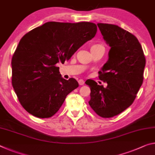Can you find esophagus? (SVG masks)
Wrapping results in <instances>:
<instances>
[{"mask_svg": "<svg viewBox=\"0 0 155 155\" xmlns=\"http://www.w3.org/2000/svg\"><path fill=\"white\" fill-rule=\"evenodd\" d=\"M78 84H79L80 85H83L85 84L84 80H83V79H79L78 81Z\"/></svg>", "mask_w": 155, "mask_h": 155, "instance_id": "1", "label": "esophagus"}]
</instances>
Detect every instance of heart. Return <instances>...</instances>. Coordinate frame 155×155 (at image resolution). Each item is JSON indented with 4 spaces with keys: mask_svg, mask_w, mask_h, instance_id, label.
<instances>
[{
    "mask_svg": "<svg viewBox=\"0 0 155 155\" xmlns=\"http://www.w3.org/2000/svg\"><path fill=\"white\" fill-rule=\"evenodd\" d=\"M101 45H99V44H96V45H93L92 46V47H97V46H100Z\"/></svg>",
    "mask_w": 155,
    "mask_h": 155,
    "instance_id": "heart-1",
    "label": "heart"
}]
</instances>
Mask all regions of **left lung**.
Returning <instances> with one entry per match:
<instances>
[{"mask_svg":"<svg viewBox=\"0 0 155 155\" xmlns=\"http://www.w3.org/2000/svg\"><path fill=\"white\" fill-rule=\"evenodd\" d=\"M104 40L110 46L108 61L99 78L106 87L93 80L86 81L90 87L89 105L96 114L111 118L132 104L143 81L146 65L143 49L133 34L112 24L98 23Z\"/></svg>","mask_w":155,"mask_h":155,"instance_id":"obj_1","label":"left lung"}]
</instances>
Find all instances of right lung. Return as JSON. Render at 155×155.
Returning a JSON list of instances; mask_svg holds the SVG:
<instances>
[{"mask_svg":"<svg viewBox=\"0 0 155 155\" xmlns=\"http://www.w3.org/2000/svg\"><path fill=\"white\" fill-rule=\"evenodd\" d=\"M97 31V25L90 22H48L25 34L12 58V83L27 112L45 119L58 111L78 83L61 77L56 65L70 59Z\"/></svg>","mask_w":155,"mask_h":155,"instance_id":"obj_1","label":"right lung"}]
</instances>
